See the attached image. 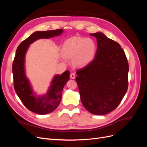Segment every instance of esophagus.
I'll return each instance as SVG.
<instances>
[{"label": "esophagus", "instance_id": "obj_1", "mask_svg": "<svg viewBox=\"0 0 147 147\" xmlns=\"http://www.w3.org/2000/svg\"><path fill=\"white\" fill-rule=\"evenodd\" d=\"M70 77L72 79H74L75 78V74L74 73H71L70 75Z\"/></svg>", "mask_w": 147, "mask_h": 147}]
</instances>
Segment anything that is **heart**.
<instances>
[{
  "instance_id": "1",
  "label": "heart",
  "mask_w": 147,
  "mask_h": 147,
  "mask_svg": "<svg viewBox=\"0 0 147 147\" xmlns=\"http://www.w3.org/2000/svg\"><path fill=\"white\" fill-rule=\"evenodd\" d=\"M96 51V44L92 39L77 36L66 40L61 49L63 56L72 59L73 65L78 68L91 63L94 59Z\"/></svg>"
}]
</instances>
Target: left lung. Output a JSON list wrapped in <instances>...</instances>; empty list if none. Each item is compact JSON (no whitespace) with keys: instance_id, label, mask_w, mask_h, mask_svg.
Instances as JSON below:
<instances>
[{"instance_id":"left-lung-1","label":"left lung","mask_w":147,"mask_h":147,"mask_svg":"<svg viewBox=\"0 0 147 147\" xmlns=\"http://www.w3.org/2000/svg\"><path fill=\"white\" fill-rule=\"evenodd\" d=\"M90 35L97 39L96 56L77 70L75 80L84 107L92 114L105 115L117 107L126 94L129 65L118 43L100 32Z\"/></svg>"}]
</instances>
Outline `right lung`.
Listing matches in <instances>:
<instances>
[{"mask_svg":"<svg viewBox=\"0 0 147 147\" xmlns=\"http://www.w3.org/2000/svg\"><path fill=\"white\" fill-rule=\"evenodd\" d=\"M64 32L63 29L36 31L22 42L16 49L12 65L14 88L18 96L26 108L39 115H46L54 111L60 104L62 92L69 80L70 72L65 70L61 75L53 77L46 94L37 95L26 75L25 56L29 45L40 38L56 37Z\"/></svg>","mask_w":147,"mask_h":147,"instance_id":"obj_1","label":"right lung"}]
</instances>
